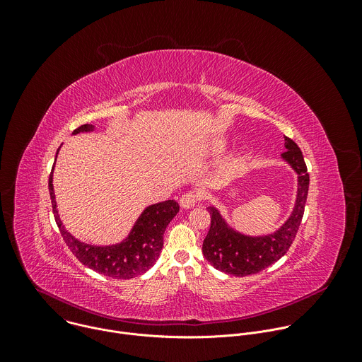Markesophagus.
<instances>
[{"label": "esophagus", "mask_w": 362, "mask_h": 362, "mask_svg": "<svg viewBox=\"0 0 362 362\" xmlns=\"http://www.w3.org/2000/svg\"><path fill=\"white\" fill-rule=\"evenodd\" d=\"M199 199H200V196H199V193H196V192H187V193H185V194H182L180 196V206L183 209H190V208H193V206L199 202Z\"/></svg>", "instance_id": "34e87169"}]
</instances>
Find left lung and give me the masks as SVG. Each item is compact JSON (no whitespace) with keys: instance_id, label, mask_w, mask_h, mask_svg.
Here are the masks:
<instances>
[{"instance_id":"obj_1","label":"left lung","mask_w":362,"mask_h":362,"mask_svg":"<svg viewBox=\"0 0 362 362\" xmlns=\"http://www.w3.org/2000/svg\"><path fill=\"white\" fill-rule=\"evenodd\" d=\"M285 147L282 158L298 173V194L292 215L275 233L253 238L235 232L226 225L219 211L211 206L208 208L211 229L203 240L202 250L216 269L235 276L257 274L279 261L292 245L305 211L309 175L298 144L285 137Z\"/></svg>"}]
</instances>
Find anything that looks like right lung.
Wrapping results in <instances>:
<instances>
[{
  "mask_svg": "<svg viewBox=\"0 0 362 362\" xmlns=\"http://www.w3.org/2000/svg\"><path fill=\"white\" fill-rule=\"evenodd\" d=\"M91 130H94L93 124H83L77 127L73 134ZM48 190L56 223L69 249L84 267L115 279L134 278L154 265L163 247V233L179 212V204L175 200L151 204L137 219L126 240L113 246H93L77 240L64 229L57 212L53 172L48 177Z\"/></svg>",
  "mask_w": 362,
  "mask_h": 362,
  "instance_id": "right-lung-1",
  "label": "right lung"
}]
</instances>
